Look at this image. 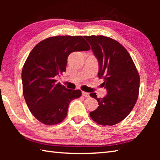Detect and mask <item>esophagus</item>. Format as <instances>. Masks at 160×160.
Here are the masks:
<instances>
[{"instance_id":"1","label":"esophagus","mask_w":160,"mask_h":160,"mask_svg":"<svg viewBox=\"0 0 160 160\" xmlns=\"http://www.w3.org/2000/svg\"><path fill=\"white\" fill-rule=\"evenodd\" d=\"M82 96H84L85 97H90V94L88 93V92H82Z\"/></svg>"}]
</instances>
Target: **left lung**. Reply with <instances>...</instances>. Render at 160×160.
I'll return each instance as SVG.
<instances>
[{
  "mask_svg": "<svg viewBox=\"0 0 160 160\" xmlns=\"http://www.w3.org/2000/svg\"><path fill=\"white\" fill-rule=\"evenodd\" d=\"M99 63V78L104 79L107 94L97 98L99 107L91 112L94 121L102 126H113L123 121L134 107L139 94L140 76L128 51L112 38L85 36Z\"/></svg>",
  "mask_w": 160,
  "mask_h": 160,
  "instance_id": "8db88e82",
  "label": "left lung"
}]
</instances>
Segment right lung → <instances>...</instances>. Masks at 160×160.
<instances>
[{
    "label": "right lung",
    "mask_w": 160,
    "mask_h": 160,
    "mask_svg": "<svg viewBox=\"0 0 160 160\" xmlns=\"http://www.w3.org/2000/svg\"><path fill=\"white\" fill-rule=\"evenodd\" d=\"M90 49L82 36H56L42 40L29 54L22 70L23 95L40 122L55 125L66 118L70 102L81 91L67 89L54 78L66 71L70 53Z\"/></svg>",
    "instance_id": "1"
}]
</instances>
